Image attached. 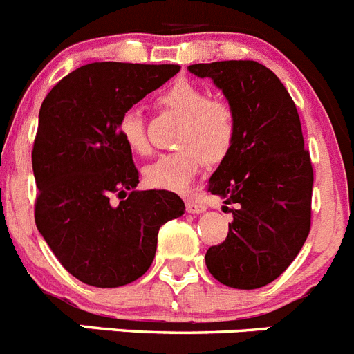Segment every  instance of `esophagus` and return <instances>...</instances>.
Here are the masks:
<instances>
[{"label": "esophagus", "mask_w": 354, "mask_h": 354, "mask_svg": "<svg viewBox=\"0 0 354 354\" xmlns=\"http://www.w3.org/2000/svg\"><path fill=\"white\" fill-rule=\"evenodd\" d=\"M207 209V205L204 202H198V200H187L186 202V211L192 212V214H200Z\"/></svg>", "instance_id": "34e87169"}]
</instances>
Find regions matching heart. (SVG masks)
Instances as JSON below:
<instances>
[{
  "instance_id": "b5f03b06",
  "label": "heart",
  "mask_w": 354,
  "mask_h": 354,
  "mask_svg": "<svg viewBox=\"0 0 354 354\" xmlns=\"http://www.w3.org/2000/svg\"><path fill=\"white\" fill-rule=\"evenodd\" d=\"M159 104L184 117L177 145L180 150L165 154L143 168L150 187L183 193L209 161H221L236 136V115L232 106L211 99L202 86L192 81H177L159 95ZM118 134L131 152L149 156L150 147L145 118L138 108L127 109L118 122Z\"/></svg>"
}]
</instances>
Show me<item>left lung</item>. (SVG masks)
<instances>
[{"mask_svg": "<svg viewBox=\"0 0 354 354\" xmlns=\"http://www.w3.org/2000/svg\"><path fill=\"white\" fill-rule=\"evenodd\" d=\"M187 71L211 77L236 115L234 143L207 187L223 207L234 205V221L227 239L207 250L205 264L223 286L259 289L289 268L310 232L314 170L298 109L277 74L257 62Z\"/></svg>", "mask_w": 354, "mask_h": 354, "instance_id": "1", "label": "left lung"}]
</instances>
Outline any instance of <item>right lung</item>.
Wrapping results in <instances>:
<instances>
[{"instance_id":"add662e5","label":"right lung","mask_w":354,"mask_h":354,"mask_svg":"<svg viewBox=\"0 0 354 354\" xmlns=\"http://www.w3.org/2000/svg\"><path fill=\"white\" fill-rule=\"evenodd\" d=\"M179 71L95 62L58 81L40 106L31 152L35 223L62 266L86 286L138 280L154 261L161 225L184 214L179 195L136 189L133 152L118 134L122 115Z\"/></svg>"}]
</instances>
